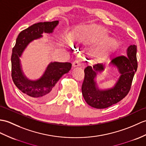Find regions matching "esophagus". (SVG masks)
<instances>
[{"label": "esophagus", "instance_id": "1", "mask_svg": "<svg viewBox=\"0 0 146 146\" xmlns=\"http://www.w3.org/2000/svg\"><path fill=\"white\" fill-rule=\"evenodd\" d=\"M80 64H81V63L80 62V60H75V61H74V62L73 63V67L79 66L80 65Z\"/></svg>", "mask_w": 146, "mask_h": 146}]
</instances>
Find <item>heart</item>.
I'll use <instances>...</instances> for the list:
<instances>
[{"label":"heart","mask_w":146,"mask_h":146,"mask_svg":"<svg viewBox=\"0 0 146 146\" xmlns=\"http://www.w3.org/2000/svg\"><path fill=\"white\" fill-rule=\"evenodd\" d=\"M73 38L78 42L82 43H89L98 38V29L94 25L81 26L78 29L73 35ZM116 42L112 39H107L104 41L102 50L100 52H107L114 48ZM98 53V51L95 52Z\"/></svg>","instance_id":"heart-1"}]
</instances>
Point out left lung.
Returning <instances> with one entry per match:
<instances>
[{
	"label": "left lung",
	"instance_id": "left-lung-1",
	"mask_svg": "<svg viewBox=\"0 0 146 146\" xmlns=\"http://www.w3.org/2000/svg\"><path fill=\"white\" fill-rule=\"evenodd\" d=\"M136 53L137 46L131 45L128 47L126 56H117L111 60V63L117 66L121 75L116 85L110 90H99L94 81L97 71L103 70V65L96 64L84 69L81 91L88 104L97 109H104L118 103L127 96L137 69Z\"/></svg>",
	"mask_w": 146,
	"mask_h": 146
}]
</instances>
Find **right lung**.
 Returning a JSON list of instances; mask_svg holds the SVG:
<instances>
[{
	"label": "right lung",
	"instance_id": "obj_1",
	"mask_svg": "<svg viewBox=\"0 0 146 146\" xmlns=\"http://www.w3.org/2000/svg\"><path fill=\"white\" fill-rule=\"evenodd\" d=\"M58 23V20L38 22L22 30L17 38L15 45L12 49L11 74L13 83L27 96L40 101L50 100L55 96V84L64 74L71 70L72 63H51L42 78L36 81H30L22 72L19 57L30 42L42 36L43 32L52 33Z\"/></svg>",
	"mask_w": 146,
	"mask_h": 146
}]
</instances>
